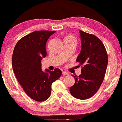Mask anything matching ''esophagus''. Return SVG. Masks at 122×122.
<instances>
[{
	"label": "esophagus",
	"mask_w": 122,
	"mask_h": 122,
	"mask_svg": "<svg viewBox=\"0 0 122 122\" xmlns=\"http://www.w3.org/2000/svg\"><path fill=\"white\" fill-rule=\"evenodd\" d=\"M62 74H63V75H65V76H66V75H68V73H66V71H62Z\"/></svg>",
	"instance_id": "obj_1"
}]
</instances>
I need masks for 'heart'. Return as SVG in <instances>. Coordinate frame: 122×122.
I'll return each mask as SVG.
<instances>
[{"label":"heart","mask_w":122,"mask_h":122,"mask_svg":"<svg viewBox=\"0 0 122 122\" xmlns=\"http://www.w3.org/2000/svg\"><path fill=\"white\" fill-rule=\"evenodd\" d=\"M64 41H72V42H74V43H76V39L73 36H71V35H69V36H66V37L64 38Z\"/></svg>","instance_id":"1"}]
</instances>
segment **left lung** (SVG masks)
Segmentation results:
<instances>
[{
	"mask_svg": "<svg viewBox=\"0 0 122 122\" xmlns=\"http://www.w3.org/2000/svg\"><path fill=\"white\" fill-rule=\"evenodd\" d=\"M81 49L76 61L81 66V74L75 78V83L69 89L71 94L79 99L93 97L99 89L106 74L108 55L106 48L98 37L79 31Z\"/></svg>",
	"mask_w": 122,
	"mask_h": 122,
	"instance_id": "8db88e82",
	"label": "left lung"
}]
</instances>
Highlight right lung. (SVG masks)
I'll use <instances>...</instances> for the list:
<instances>
[{
    "instance_id": "add662e5",
    "label": "right lung",
    "mask_w": 122,
    "mask_h": 122,
    "mask_svg": "<svg viewBox=\"0 0 122 122\" xmlns=\"http://www.w3.org/2000/svg\"><path fill=\"white\" fill-rule=\"evenodd\" d=\"M56 31L39 30L24 36L15 46L12 56L13 71L26 94L37 102L46 101L51 94V84L61 77V71L41 68V61L46 56L48 39Z\"/></svg>"
}]
</instances>
